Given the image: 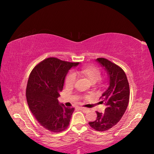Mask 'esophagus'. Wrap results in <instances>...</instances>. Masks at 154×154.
Instances as JSON below:
<instances>
[{"instance_id": "34e87169", "label": "esophagus", "mask_w": 154, "mask_h": 154, "mask_svg": "<svg viewBox=\"0 0 154 154\" xmlns=\"http://www.w3.org/2000/svg\"><path fill=\"white\" fill-rule=\"evenodd\" d=\"M80 110L81 111H83V112H88V111L89 110V109H87V108H85V107H81L80 108Z\"/></svg>"}]
</instances>
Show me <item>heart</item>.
<instances>
[{
    "label": "heart",
    "instance_id": "b5f03b06",
    "mask_svg": "<svg viewBox=\"0 0 154 154\" xmlns=\"http://www.w3.org/2000/svg\"><path fill=\"white\" fill-rule=\"evenodd\" d=\"M80 73L85 75L93 83H95L101 79L100 71L96 67L87 66L84 67L80 71ZM77 74L73 71H71L67 75L65 79V85L67 87L73 86L77 81Z\"/></svg>",
    "mask_w": 154,
    "mask_h": 154
}]
</instances>
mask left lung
Here are the masks:
<instances>
[{
    "instance_id": "1",
    "label": "left lung",
    "mask_w": 154,
    "mask_h": 154,
    "mask_svg": "<svg viewBox=\"0 0 154 154\" xmlns=\"http://www.w3.org/2000/svg\"><path fill=\"white\" fill-rule=\"evenodd\" d=\"M96 61L106 72L109 87L100 97L106 106L104 112H97V119L89 124L93 129L102 132L115 126L122 119L128 105L130 87L122 68L104 58H98Z\"/></svg>"
}]
</instances>
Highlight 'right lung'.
Here are the masks:
<instances>
[{"instance_id": "obj_1", "label": "right lung", "mask_w": 154, "mask_h": 154, "mask_svg": "<svg viewBox=\"0 0 154 154\" xmlns=\"http://www.w3.org/2000/svg\"><path fill=\"white\" fill-rule=\"evenodd\" d=\"M79 63H70L50 57L35 66L29 77L26 95L29 109L41 126L53 132H60L69 124L74 108L60 103L69 70Z\"/></svg>"}]
</instances>
